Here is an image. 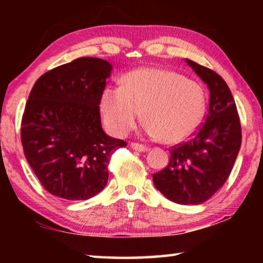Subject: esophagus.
Listing matches in <instances>:
<instances>
[{
	"instance_id": "34e87169",
	"label": "esophagus",
	"mask_w": 263,
	"mask_h": 263,
	"mask_svg": "<svg viewBox=\"0 0 263 263\" xmlns=\"http://www.w3.org/2000/svg\"><path fill=\"white\" fill-rule=\"evenodd\" d=\"M130 146H131L133 149L138 151V152H146V151H148L147 146H145V145H142V144H138V142H131Z\"/></svg>"
}]
</instances>
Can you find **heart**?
<instances>
[{
	"label": "heart",
	"mask_w": 263,
	"mask_h": 263,
	"mask_svg": "<svg viewBox=\"0 0 263 263\" xmlns=\"http://www.w3.org/2000/svg\"><path fill=\"white\" fill-rule=\"evenodd\" d=\"M101 115L108 130L125 136L144 117L145 130L164 144H177L201 123L205 97L198 83L161 68L127 74L121 86H108L101 96Z\"/></svg>",
	"instance_id": "heart-1"
}]
</instances>
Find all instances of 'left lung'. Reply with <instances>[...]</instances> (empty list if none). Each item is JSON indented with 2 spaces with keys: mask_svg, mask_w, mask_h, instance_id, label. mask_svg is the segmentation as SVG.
Here are the masks:
<instances>
[{
  "mask_svg": "<svg viewBox=\"0 0 263 263\" xmlns=\"http://www.w3.org/2000/svg\"><path fill=\"white\" fill-rule=\"evenodd\" d=\"M186 64L210 90L205 122L189 141L169 149V163L153 174L155 188L184 205L208 201L224 185L241 146L237 105L224 79L193 60L186 59Z\"/></svg>",
  "mask_w": 263,
  "mask_h": 263,
  "instance_id": "left-lung-1",
  "label": "left lung"
}]
</instances>
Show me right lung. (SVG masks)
<instances>
[{
    "label": "right lung",
    "instance_id": "add662e5",
    "mask_svg": "<svg viewBox=\"0 0 263 263\" xmlns=\"http://www.w3.org/2000/svg\"><path fill=\"white\" fill-rule=\"evenodd\" d=\"M111 66L79 58L43 74L31 90L22 118L25 158L48 193L80 201L104 189L108 164L126 142L105 135L100 103Z\"/></svg>",
    "mask_w": 263,
    "mask_h": 263
}]
</instances>
